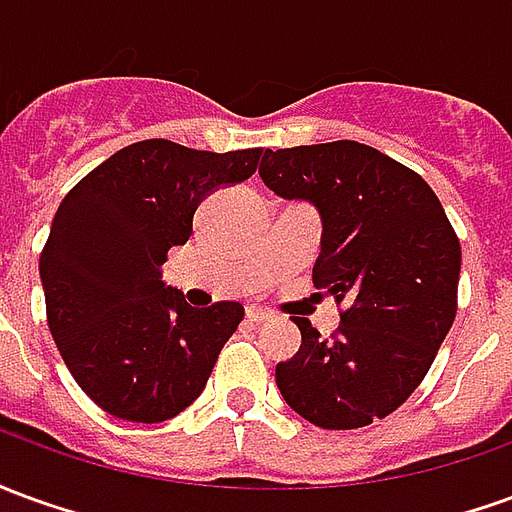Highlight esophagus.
<instances>
[{
    "mask_svg": "<svg viewBox=\"0 0 512 512\" xmlns=\"http://www.w3.org/2000/svg\"><path fill=\"white\" fill-rule=\"evenodd\" d=\"M271 318H274V315H271L268 310H263V307H246V321L255 323V326L271 321Z\"/></svg>",
    "mask_w": 512,
    "mask_h": 512,
    "instance_id": "obj_1",
    "label": "esophagus"
}]
</instances>
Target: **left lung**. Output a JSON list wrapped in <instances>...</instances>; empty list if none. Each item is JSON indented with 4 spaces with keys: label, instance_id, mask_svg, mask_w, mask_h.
Returning a JSON list of instances; mask_svg holds the SVG:
<instances>
[{
    "label": "left lung",
    "instance_id": "left-lung-1",
    "mask_svg": "<svg viewBox=\"0 0 512 512\" xmlns=\"http://www.w3.org/2000/svg\"><path fill=\"white\" fill-rule=\"evenodd\" d=\"M260 178L315 205L323 233L312 279L348 299L329 340L293 318L301 348L277 365L279 392L318 428H365L406 403L450 332L458 235L417 172L351 139L266 150Z\"/></svg>",
    "mask_w": 512,
    "mask_h": 512
}]
</instances>
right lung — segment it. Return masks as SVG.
Masks as SVG:
<instances>
[{
    "label": "right lung",
    "mask_w": 512,
    "mask_h": 512,
    "mask_svg": "<svg viewBox=\"0 0 512 512\" xmlns=\"http://www.w3.org/2000/svg\"><path fill=\"white\" fill-rule=\"evenodd\" d=\"M263 147L208 153L145 139L106 158L57 208L40 255L54 343L76 384L128 422H164L208 384L244 321L238 301L191 307L161 279L211 191L252 178Z\"/></svg>",
    "instance_id": "right-lung-1"
}]
</instances>
